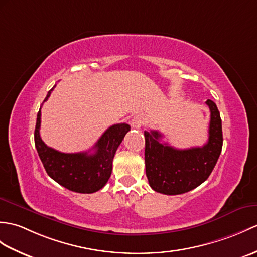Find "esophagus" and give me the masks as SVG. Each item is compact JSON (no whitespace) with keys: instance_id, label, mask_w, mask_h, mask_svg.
Masks as SVG:
<instances>
[{"instance_id":"1","label":"esophagus","mask_w":257,"mask_h":257,"mask_svg":"<svg viewBox=\"0 0 257 257\" xmlns=\"http://www.w3.org/2000/svg\"><path fill=\"white\" fill-rule=\"evenodd\" d=\"M147 122V118L143 114H137L134 116V118L131 119V126L136 129H139L142 126H145Z\"/></svg>"}]
</instances>
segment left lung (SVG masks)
Wrapping results in <instances>:
<instances>
[{
  "label": "left lung",
  "mask_w": 257,
  "mask_h": 257,
  "mask_svg": "<svg viewBox=\"0 0 257 257\" xmlns=\"http://www.w3.org/2000/svg\"><path fill=\"white\" fill-rule=\"evenodd\" d=\"M210 109L209 138L202 147L176 149L162 143L157 130L145 131L146 174L153 190L164 195L187 193L204 183L216 165L222 149V123L217 105L208 99Z\"/></svg>",
  "instance_id": "8db88e82"
}]
</instances>
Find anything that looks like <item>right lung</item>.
I'll list each match as a JSON object with an SVG mask.
<instances>
[{
    "instance_id": "right-lung-1",
    "label": "right lung",
    "mask_w": 257,
    "mask_h": 257,
    "mask_svg": "<svg viewBox=\"0 0 257 257\" xmlns=\"http://www.w3.org/2000/svg\"><path fill=\"white\" fill-rule=\"evenodd\" d=\"M55 87L56 85L48 92L44 101L49 98ZM40 109L35 128V146L47 174L61 186L75 193L92 194L103 188L110 177L117 149L130 130L129 124L110 126L95 143L94 153H62L47 147L41 140Z\"/></svg>"
}]
</instances>
